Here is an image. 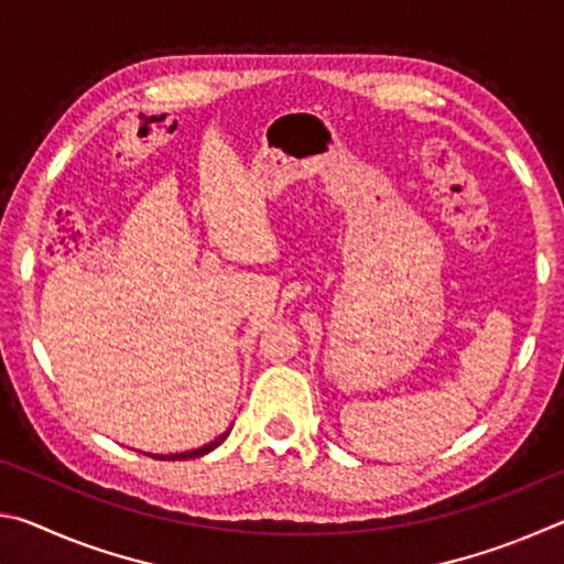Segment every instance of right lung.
I'll use <instances>...</instances> for the list:
<instances>
[{
	"label": "right lung",
	"instance_id": "obj_1",
	"mask_svg": "<svg viewBox=\"0 0 564 564\" xmlns=\"http://www.w3.org/2000/svg\"><path fill=\"white\" fill-rule=\"evenodd\" d=\"M228 433H231V427H228L226 433L218 435L216 441L206 443V445H202V447H196V451H186V453H176V455H151V453H149V455H151V457H159V460H191V457H202V455H206V453L216 451V447L226 441Z\"/></svg>",
	"mask_w": 564,
	"mask_h": 564
}]
</instances>
